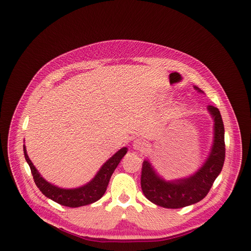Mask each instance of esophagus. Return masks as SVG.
Returning a JSON list of instances; mask_svg holds the SVG:
<instances>
[{
    "instance_id": "1",
    "label": "esophagus",
    "mask_w": 251,
    "mask_h": 251,
    "mask_svg": "<svg viewBox=\"0 0 251 251\" xmlns=\"http://www.w3.org/2000/svg\"><path fill=\"white\" fill-rule=\"evenodd\" d=\"M147 143L144 142L143 140H141V139H136L135 141H134V143H133V148H134V150H137V151H144L147 150Z\"/></svg>"
}]
</instances>
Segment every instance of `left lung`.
<instances>
[{"instance_id": "obj_1", "label": "left lung", "mask_w": 251, "mask_h": 251, "mask_svg": "<svg viewBox=\"0 0 251 251\" xmlns=\"http://www.w3.org/2000/svg\"><path fill=\"white\" fill-rule=\"evenodd\" d=\"M195 89L202 92L199 88L195 87ZM207 109L215 121L214 144L207 160L195 175L176 181H164L148 160L143 161L141 188L151 202L165 208H181L201 201L208 194L223 168L225 141L224 125L220 111L212 105H208Z\"/></svg>"}]
</instances>
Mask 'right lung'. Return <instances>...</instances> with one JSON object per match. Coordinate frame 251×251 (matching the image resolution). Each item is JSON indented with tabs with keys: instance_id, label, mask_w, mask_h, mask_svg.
I'll return each mask as SVG.
<instances>
[{
	"instance_id": "add662e5",
	"label": "right lung",
	"mask_w": 251,
	"mask_h": 251,
	"mask_svg": "<svg viewBox=\"0 0 251 251\" xmlns=\"http://www.w3.org/2000/svg\"><path fill=\"white\" fill-rule=\"evenodd\" d=\"M126 151L127 149L123 148L120 149L116 154H114L109 160L101 166L100 172L96 174V176L91 180L88 184L78 188L65 189L49 183V182H47L41 176L40 173L34 168L31 160L29 159L26 148L24 146L25 159L30 166V170H31V174L36 186L40 188V191L46 196L47 198L68 207H79L100 200L105 193V191H107L112 174L117 168V165L119 164L121 159H123V157L126 154Z\"/></svg>"
}]
</instances>
